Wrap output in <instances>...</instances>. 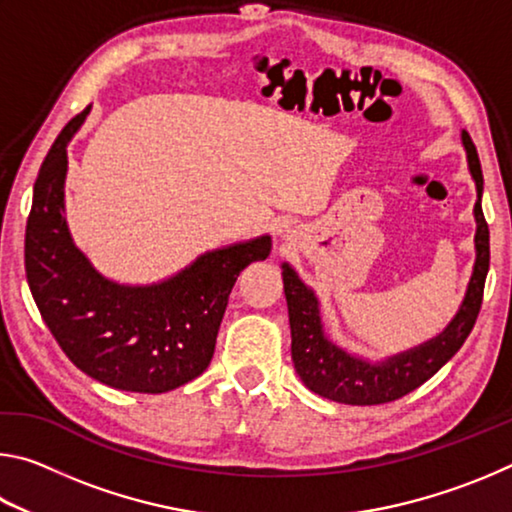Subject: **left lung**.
Here are the masks:
<instances>
[{
	"mask_svg": "<svg viewBox=\"0 0 512 512\" xmlns=\"http://www.w3.org/2000/svg\"><path fill=\"white\" fill-rule=\"evenodd\" d=\"M461 142L467 153V167H470L476 185V259L461 307L438 336H433L427 343L415 345L411 350L386 357L384 361H368L357 357V354H350L325 334L323 320H320V302L314 289H309L300 280L291 264H282L284 296H287L291 325V359L302 384L309 391L332 402L352 406L400 400L436 375L470 336L476 316H479L483 284L490 266V232L481 210L483 173L479 153H476V146L467 131H461Z\"/></svg>",
	"mask_w": 512,
	"mask_h": 512,
	"instance_id": "8db88e82",
	"label": "left lung"
}]
</instances>
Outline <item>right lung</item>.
I'll use <instances>...</instances> for the list:
<instances>
[{
    "mask_svg": "<svg viewBox=\"0 0 512 512\" xmlns=\"http://www.w3.org/2000/svg\"><path fill=\"white\" fill-rule=\"evenodd\" d=\"M85 108L60 131L33 185L24 268L40 316L85 375L131 393H167L210 366L230 291L250 262L266 259L262 235L198 255L153 284H119L92 266L65 219L67 144Z\"/></svg>",
    "mask_w": 512,
    "mask_h": 512,
    "instance_id": "right-lung-1",
    "label": "right lung"
}]
</instances>
